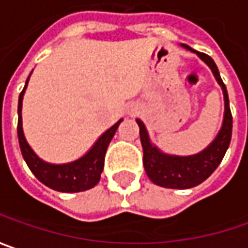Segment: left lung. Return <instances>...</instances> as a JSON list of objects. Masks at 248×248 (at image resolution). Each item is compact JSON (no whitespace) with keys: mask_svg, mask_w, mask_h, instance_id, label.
Wrapping results in <instances>:
<instances>
[{"mask_svg":"<svg viewBox=\"0 0 248 248\" xmlns=\"http://www.w3.org/2000/svg\"><path fill=\"white\" fill-rule=\"evenodd\" d=\"M183 48L194 52L200 60L204 61L208 68L212 70V75L221 86L225 101V112L222 126L215 136V139L207 145L202 151L193 155H172L161 151L155 144H153L145 124L136 119L140 127V140L143 145V164L147 176L156 186L167 188H191L199 186L205 179L212 175V172L219 167L222 158L231 144L232 137V113L229 108V97L226 87L221 79L219 70L217 68L214 60L207 54L199 52L186 44H180Z\"/></svg>","mask_w":248,"mask_h":248,"instance_id":"obj_1","label":"left lung"}]
</instances>
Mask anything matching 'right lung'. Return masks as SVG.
<instances>
[{
	"instance_id": "1",
	"label": "right lung",
	"mask_w": 248,
	"mask_h": 248,
	"mask_svg": "<svg viewBox=\"0 0 248 248\" xmlns=\"http://www.w3.org/2000/svg\"><path fill=\"white\" fill-rule=\"evenodd\" d=\"M29 79L30 76L27 78L25 89L20 93L19 103H17V116H19L17 137H19L20 151L26 161L27 167L30 168L33 175L43 185L57 191L78 193V191L93 188L100 182L101 173L104 170V158H105L107 148L111 143L118 126L124 119H119L108 130H105L83 156L66 164H49L47 161L41 159L33 151V148L27 143L25 133H23V127H22V101H23V95L26 92Z\"/></svg>"
}]
</instances>
